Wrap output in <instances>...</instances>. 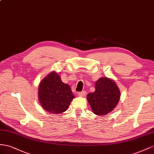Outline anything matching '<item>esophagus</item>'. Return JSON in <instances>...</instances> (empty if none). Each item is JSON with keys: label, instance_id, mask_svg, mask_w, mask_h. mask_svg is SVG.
<instances>
[{"label": "esophagus", "instance_id": "1", "mask_svg": "<svg viewBox=\"0 0 154 154\" xmlns=\"http://www.w3.org/2000/svg\"><path fill=\"white\" fill-rule=\"evenodd\" d=\"M86 94H87V93H86V91H81V92H79V93H78V95L79 96H81V97H85Z\"/></svg>", "mask_w": 154, "mask_h": 154}]
</instances>
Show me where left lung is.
Returning a JSON list of instances; mask_svg holds the SVG:
<instances>
[{
    "instance_id": "left-lung-1",
    "label": "left lung",
    "mask_w": 154,
    "mask_h": 154,
    "mask_svg": "<svg viewBox=\"0 0 154 154\" xmlns=\"http://www.w3.org/2000/svg\"><path fill=\"white\" fill-rule=\"evenodd\" d=\"M95 87V91L88 94L87 100L95 114L105 116L117 106L120 91L116 83L107 77L98 79Z\"/></svg>"
}]
</instances>
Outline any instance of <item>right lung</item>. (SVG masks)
Wrapping results in <instances>:
<instances>
[{"label":"right lung","instance_id":"add662e5","mask_svg":"<svg viewBox=\"0 0 154 154\" xmlns=\"http://www.w3.org/2000/svg\"><path fill=\"white\" fill-rule=\"evenodd\" d=\"M75 97L70 86L55 72L50 73L38 86V100L46 111L54 114L65 112Z\"/></svg>","mask_w":154,"mask_h":154}]
</instances>
